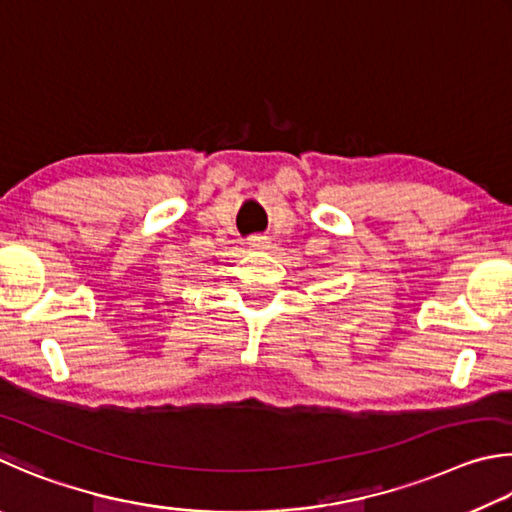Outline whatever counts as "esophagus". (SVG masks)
I'll list each match as a JSON object with an SVG mask.
<instances>
[{"label": "esophagus", "instance_id": "1", "mask_svg": "<svg viewBox=\"0 0 512 512\" xmlns=\"http://www.w3.org/2000/svg\"><path fill=\"white\" fill-rule=\"evenodd\" d=\"M249 247L251 249H267V238L265 236H254V238H249Z\"/></svg>", "mask_w": 512, "mask_h": 512}]
</instances>
